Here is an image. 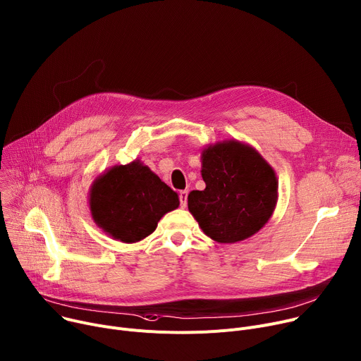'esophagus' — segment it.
Here are the masks:
<instances>
[{
	"label": "esophagus",
	"mask_w": 361,
	"mask_h": 361,
	"mask_svg": "<svg viewBox=\"0 0 361 361\" xmlns=\"http://www.w3.org/2000/svg\"><path fill=\"white\" fill-rule=\"evenodd\" d=\"M179 200H180V207L185 208L188 205V190H180L179 192Z\"/></svg>",
	"instance_id": "1"
}]
</instances>
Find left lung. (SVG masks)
<instances>
[{
	"instance_id": "1",
	"label": "left lung",
	"mask_w": 361,
	"mask_h": 361,
	"mask_svg": "<svg viewBox=\"0 0 361 361\" xmlns=\"http://www.w3.org/2000/svg\"><path fill=\"white\" fill-rule=\"evenodd\" d=\"M204 190L188 195V209L205 235L233 244L260 231L277 204L276 172L250 145L230 140L208 145L201 153Z\"/></svg>"
}]
</instances>
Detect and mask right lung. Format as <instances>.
Returning <instances> with one entry per match:
<instances>
[{"mask_svg":"<svg viewBox=\"0 0 361 361\" xmlns=\"http://www.w3.org/2000/svg\"><path fill=\"white\" fill-rule=\"evenodd\" d=\"M88 202L94 223L106 235L127 244L150 235L160 218L179 207L178 193L140 159L98 175Z\"/></svg>","mask_w":361,"mask_h":361,"instance_id":"obj_1","label":"right lung"}]
</instances>
